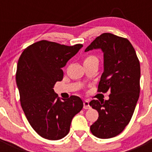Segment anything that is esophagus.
Returning a JSON list of instances; mask_svg holds the SVG:
<instances>
[{
  "label": "esophagus",
  "mask_w": 152,
  "mask_h": 152,
  "mask_svg": "<svg viewBox=\"0 0 152 152\" xmlns=\"http://www.w3.org/2000/svg\"><path fill=\"white\" fill-rule=\"evenodd\" d=\"M90 104H89V102L88 100H84V109L85 110H88V109H90Z\"/></svg>",
  "instance_id": "34e87169"
}]
</instances>
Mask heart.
<instances>
[{"label":"heart","instance_id":"obj_1","mask_svg":"<svg viewBox=\"0 0 152 152\" xmlns=\"http://www.w3.org/2000/svg\"><path fill=\"white\" fill-rule=\"evenodd\" d=\"M94 59H96V58H95L94 56H86V57L84 58V63L88 62V61H91V60H94Z\"/></svg>","mask_w":152,"mask_h":152}]
</instances>
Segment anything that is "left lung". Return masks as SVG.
Segmentation results:
<instances>
[{"label":"left lung","instance_id":"obj_1","mask_svg":"<svg viewBox=\"0 0 152 152\" xmlns=\"http://www.w3.org/2000/svg\"><path fill=\"white\" fill-rule=\"evenodd\" d=\"M94 49H101L104 59L97 91L110 94L108 100L90 102L99 113L91 131L97 138L110 139L121 133L133 115L140 93V64L131 42L112 33L96 37L85 52Z\"/></svg>","mask_w":152,"mask_h":152}]
</instances>
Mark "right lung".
<instances>
[{
  "label": "right lung",
  "instance_id": "right-lung-1",
  "mask_svg": "<svg viewBox=\"0 0 152 152\" xmlns=\"http://www.w3.org/2000/svg\"><path fill=\"white\" fill-rule=\"evenodd\" d=\"M82 46L41 40L26 48L19 58L16 81L21 107L32 128L44 139L64 138L73 117L82 110L79 96L60 99L53 90L63 79L61 68Z\"/></svg>",
  "mask_w": 152,
  "mask_h": 152
}]
</instances>
